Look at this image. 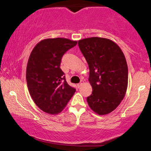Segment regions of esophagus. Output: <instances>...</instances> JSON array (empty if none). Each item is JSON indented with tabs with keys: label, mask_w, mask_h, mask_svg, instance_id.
I'll return each mask as SVG.
<instances>
[{
	"label": "esophagus",
	"mask_w": 151,
	"mask_h": 151,
	"mask_svg": "<svg viewBox=\"0 0 151 151\" xmlns=\"http://www.w3.org/2000/svg\"><path fill=\"white\" fill-rule=\"evenodd\" d=\"M83 83H84V81H83V80H81V81H80V83H78V84H77V86H78V88H79V87H81V86H82V85L83 84Z\"/></svg>",
	"instance_id": "obj_1"
}]
</instances>
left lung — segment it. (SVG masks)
<instances>
[{
    "mask_svg": "<svg viewBox=\"0 0 151 151\" xmlns=\"http://www.w3.org/2000/svg\"><path fill=\"white\" fill-rule=\"evenodd\" d=\"M89 68L90 108L100 115L109 114L120 104L128 85V67L121 48L112 40L91 37L78 41Z\"/></svg>",
    "mask_w": 151,
    "mask_h": 151,
    "instance_id": "left-lung-1",
    "label": "left lung"
}]
</instances>
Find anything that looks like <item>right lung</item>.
Listing matches in <instances>:
<instances>
[{
	"mask_svg": "<svg viewBox=\"0 0 151 151\" xmlns=\"http://www.w3.org/2000/svg\"><path fill=\"white\" fill-rule=\"evenodd\" d=\"M77 43L65 38L46 39L31 52L26 72L27 86L34 102L46 113H60L75 93L60 67L63 55Z\"/></svg>",
	"mask_w": 151,
	"mask_h": 151,
	"instance_id": "1",
	"label": "right lung"
}]
</instances>
